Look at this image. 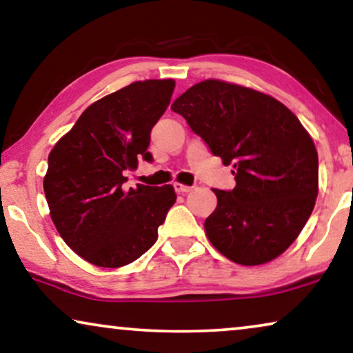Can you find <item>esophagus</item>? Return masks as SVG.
I'll use <instances>...</instances> for the list:
<instances>
[{
  "instance_id": "obj_1",
  "label": "esophagus",
  "mask_w": 353,
  "mask_h": 353,
  "mask_svg": "<svg viewBox=\"0 0 353 353\" xmlns=\"http://www.w3.org/2000/svg\"><path fill=\"white\" fill-rule=\"evenodd\" d=\"M173 188H175L176 192H181V194H186L194 190V186H188V185H181V183H173Z\"/></svg>"
}]
</instances>
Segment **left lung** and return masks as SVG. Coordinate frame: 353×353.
Instances as JSON below:
<instances>
[{"label": "left lung", "instance_id": "obj_1", "mask_svg": "<svg viewBox=\"0 0 353 353\" xmlns=\"http://www.w3.org/2000/svg\"><path fill=\"white\" fill-rule=\"evenodd\" d=\"M214 156L233 167L236 186L214 190L207 238L226 259L262 265L291 245L318 196L310 134L272 96L220 80L201 81L172 104Z\"/></svg>", "mask_w": 353, "mask_h": 353}]
</instances>
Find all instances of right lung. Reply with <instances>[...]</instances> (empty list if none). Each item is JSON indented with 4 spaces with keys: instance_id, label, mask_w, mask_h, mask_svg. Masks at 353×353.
Masks as SVG:
<instances>
[{
    "instance_id": "right-lung-1",
    "label": "right lung",
    "mask_w": 353,
    "mask_h": 353,
    "mask_svg": "<svg viewBox=\"0 0 353 353\" xmlns=\"http://www.w3.org/2000/svg\"><path fill=\"white\" fill-rule=\"evenodd\" d=\"M173 80L134 81L85 109L48 157L43 181L52 223L86 262L119 268L141 257L175 204L172 185L125 188L138 159L151 162V130Z\"/></svg>"
}]
</instances>
